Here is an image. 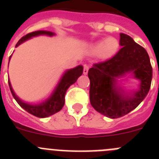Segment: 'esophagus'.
Returning <instances> with one entry per match:
<instances>
[{"label": "esophagus", "instance_id": "esophagus-1", "mask_svg": "<svg viewBox=\"0 0 159 159\" xmlns=\"http://www.w3.org/2000/svg\"><path fill=\"white\" fill-rule=\"evenodd\" d=\"M88 70H89V67L88 65L84 66V75H87L88 72Z\"/></svg>", "mask_w": 159, "mask_h": 159}]
</instances>
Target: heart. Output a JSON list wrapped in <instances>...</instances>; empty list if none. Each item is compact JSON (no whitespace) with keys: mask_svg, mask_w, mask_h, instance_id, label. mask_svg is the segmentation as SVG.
Here are the masks:
<instances>
[{"mask_svg":"<svg viewBox=\"0 0 159 159\" xmlns=\"http://www.w3.org/2000/svg\"><path fill=\"white\" fill-rule=\"evenodd\" d=\"M119 48V40L115 37H107L105 40H100L92 46V52L95 54H99L102 60H107L113 57L117 53Z\"/></svg>","mask_w":159,"mask_h":159,"instance_id":"b5f03b06","label":"heart"}]
</instances>
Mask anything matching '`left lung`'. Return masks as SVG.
Wrapping results in <instances>:
<instances>
[{
    "label": "left lung",
    "mask_w": 159,
    "mask_h": 159,
    "mask_svg": "<svg viewBox=\"0 0 159 159\" xmlns=\"http://www.w3.org/2000/svg\"><path fill=\"white\" fill-rule=\"evenodd\" d=\"M119 44L122 48L111 59L95 64L88 71L91 104L111 119L122 117L137 107L148 94L152 80V67L145 48L124 33H120ZM129 73L140 81L139 88L130 94L117 82Z\"/></svg>",
    "instance_id": "8db88e82"
}]
</instances>
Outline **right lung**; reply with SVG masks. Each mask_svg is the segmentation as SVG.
I'll use <instances>...</instances> for the list:
<instances>
[{
  "label": "right lung",
  "instance_id": "1",
  "mask_svg": "<svg viewBox=\"0 0 159 159\" xmlns=\"http://www.w3.org/2000/svg\"><path fill=\"white\" fill-rule=\"evenodd\" d=\"M41 35L52 36H54L55 33L54 32H49V31L43 30L32 32L31 33L27 34L26 36H23L17 42V43L16 44V48L18 47L20 44H21L22 43L26 41V40L31 39L32 37L41 36ZM11 57H9V60H10ZM83 71H84V67H83L82 65H79L77 67H74V68L67 70L64 73V75H62V77L60 79V82L57 84V88H55L54 92L49 96L48 99H47L43 102H40V103H38V104H30V103H27V102L22 101L15 94L9 80H8V85H9V88H10V91L12 92V96H13L14 99H16L18 104L22 108H24L26 111L32 114L33 116H36V117L46 118L57 113V112L60 111L62 109L64 105V102H65L64 97H65L67 90L68 89V88L71 86V84H75L76 82L77 79L83 74Z\"/></svg>",
  "mask_w": 159,
  "mask_h": 159
}]
</instances>
